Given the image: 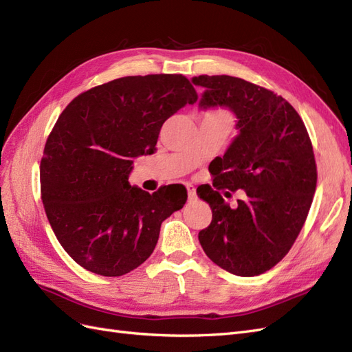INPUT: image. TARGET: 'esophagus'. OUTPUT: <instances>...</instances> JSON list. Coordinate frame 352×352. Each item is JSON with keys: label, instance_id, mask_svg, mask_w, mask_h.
<instances>
[{"label": "esophagus", "instance_id": "obj_1", "mask_svg": "<svg viewBox=\"0 0 352 352\" xmlns=\"http://www.w3.org/2000/svg\"><path fill=\"white\" fill-rule=\"evenodd\" d=\"M186 192H188V198H189V199H195V198H197V189H195L194 185L188 184V185H186Z\"/></svg>", "mask_w": 352, "mask_h": 352}]
</instances>
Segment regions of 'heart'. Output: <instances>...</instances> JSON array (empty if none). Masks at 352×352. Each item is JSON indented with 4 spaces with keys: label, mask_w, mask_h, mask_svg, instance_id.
<instances>
[{
    "label": "heart",
    "mask_w": 352,
    "mask_h": 352,
    "mask_svg": "<svg viewBox=\"0 0 352 352\" xmlns=\"http://www.w3.org/2000/svg\"><path fill=\"white\" fill-rule=\"evenodd\" d=\"M204 117H210V119H216V120H226V122L230 123L229 114L226 111H223V110H211Z\"/></svg>",
    "instance_id": "1"
}]
</instances>
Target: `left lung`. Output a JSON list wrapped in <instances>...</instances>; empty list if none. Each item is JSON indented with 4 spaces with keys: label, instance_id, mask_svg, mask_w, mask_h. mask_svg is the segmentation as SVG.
<instances>
[{
    "label": "left lung",
    "instance_id": "obj_1",
    "mask_svg": "<svg viewBox=\"0 0 352 352\" xmlns=\"http://www.w3.org/2000/svg\"><path fill=\"white\" fill-rule=\"evenodd\" d=\"M199 105L235 113L239 135L212 162V188L202 186L212 219L198 233L208 258L226 272L250 278L274 267L289 252L310 211L317 166L300 114L280 95L241 78L201 74ZM242 188L243 201L230 209L221 188Z\"/></svg>",
    "mask_w": 352,
    "mask_h": 352
}]
</instances>
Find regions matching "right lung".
I'll list each match as a JSON object with an SVG mask.
<instances>
[{"label": "right lung", "mask_w": 352, "mask_h": 352, "mask_svg": "<svg viewBox=\"0 0 352 352\" xmlns=\"http://www.w3.org/2000/svg\"><path fill=\"white\" fill-rule=\"evenodd\" d=\"M198 94L182 74L126 76L78 95L41 160V198L61 247L95 274L123 276L153 254L184 186L129 185L133 158L153 154L163 123Z\"/></svg>", "instance_id": "add662e5"}]
</instances>
